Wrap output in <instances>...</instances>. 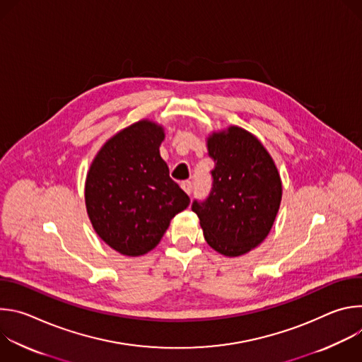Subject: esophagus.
<instances>
[{
    "instance_id": "34e87169",
    "label": "esophagus",
    "mask_w": 362,
    "mask_h": 362,
    "mask_svg": "<svg viewBox=\"0 0 362 362\" xmlns=\"http://www.w3.org/2000/svg\"><path fill=\"white\" fill-rule=\"evenodd\" d=\"M182 189L187 193V194H192V190H193V183L190 180H185L182 182Z\"/></svg>"
}]
</instances>
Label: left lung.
<instances>
[{
  "instance_id": "obj_1",
  "label": "left lung",
  "mask_w": 362,
  "mask_h": 362,
  "mask_svg": "<svg viewBox=\"0 0 362 362\" xmlns=\"http://www.w3.org/2000/svg\"><path fill=\"white\" fill-rule=\"evenodd\" d=\"M212 187L193 200L206 242L225 256H239L259 245L276 218L282 183L269 153L249 132L232 126L208 140Z\"/></svg>"
}]
</instances>
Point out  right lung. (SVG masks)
<instances>
[{
	"label": "right lung",
	"mask_w": 362,
	"mask_h": 362,
	"mask_svg": "<svg viewBox=\"0 0 362 362\" xmlns=\"http://www.w3.org/2000/svg\"><path fill=\"white\" fill-rule=\"evenodd\" d=\"M163 129L143 120L112 137L86 180L87 214L97 235L127 256L156 246L190 199L160 158Z\"/></svg>",
	"instance_id": "add662e5"
}]
</instances>
